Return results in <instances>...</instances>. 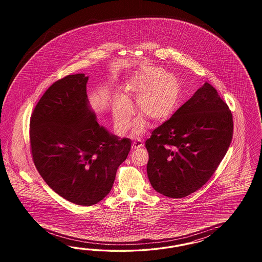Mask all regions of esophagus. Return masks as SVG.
I'll list each match as a JSON object with an SVG mask.
<instances>
[{"mask_svg": "<svg viewBox=\"0 0 262 262\" xmlns=\"http://www.w3.org/2000/svg\"><path fill=\"white\" fill-rule=\"evenodd\" d=\"M143 146H144V143L141 140H135L134 142H133V145H132V147H133V149L134 150H136V149H139V148H142Z\"/></svg>", "mask_w": 262, "mask_h": 262, "instance_id": "1", "label": "esophagus"}]
</instances>
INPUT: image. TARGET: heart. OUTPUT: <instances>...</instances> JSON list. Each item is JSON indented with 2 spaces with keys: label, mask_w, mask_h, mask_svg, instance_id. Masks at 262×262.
<instances>
[{
  "label": "heart",
  "mask_w": 262,
  "mask_h": 262,
  "mask_svg": "<svg viewBox=\"0 0 262 262\" xmlns=\"http://www.w3.org/2000/svg\"><path fill=\"white\" fill-rule=\"evenodd\" d=\"M128 96L137 98V110L154 122L165 119L174 111L180 97L179 82L174 75L159 67H147L136 73L124 85ZM134 108L125 96H117L113 106V118L117 129L125 133L129 127ZM143 116L135 121L133 134H144L147 122Z\"/></svg>",
  "instance_id": "obj_1"
}]
</instances>
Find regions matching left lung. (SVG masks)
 Instances as JSON below:
<instances>
[{"instance_id": "left-lung-1", "label": "left lung", "mask_w": 262, "mask_h": 262, "mask_svg": "<svg viewBox=\"0 0 262 262\" xmlns=\"http://www.w3.org/2000/svg\"><path fill=\"white\" fill-rule=\"evenodd\" d=\"M232 133L229 106L206 82L146 140L152 188L174 199L200 189L224 159Z\"/></svg>"}]
</instances>
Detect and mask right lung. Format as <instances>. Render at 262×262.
Masks as SVG:
<instances>
[{
  "label": "right lung",
  "mask_w": 262,
  "mask_h": 262,
  "mask_svg": "<svg viewBox=\"0 0 262 262\" xmlns=\"http://www.w3.org/2000/svg\"><path fill=\"white\" fill-rule=\"evenodd\" d=\"M88 77L69 75L48 88L32 112L30 142L40 176L62 198L93 206L110 192L130 150L128 138L97 122L86 94Z\"/></svg>",
  "instance_id": "obj_1"
}]
</instances>
